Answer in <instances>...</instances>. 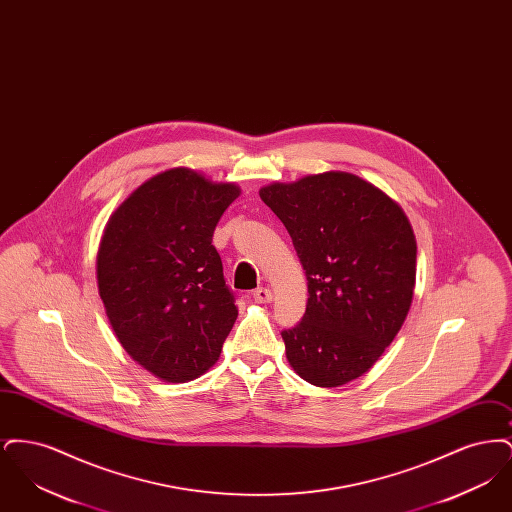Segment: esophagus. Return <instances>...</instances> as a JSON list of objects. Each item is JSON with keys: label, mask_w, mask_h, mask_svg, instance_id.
I'll return each mask as SVG.
<instances>
[{"label": "esophagus", "mask_w": 512, "mask_h": 512, "mask_svg": "<svg viewBox=\"0 0 512 512\" xmlns=\"http://www.w3.org/2000/svg\"><path fill=\"white\" fill-rule=\"evenodd\" d=\"M253 299H255L257 303H270V301H272V292H270L268 288H257V290L253 292Z\"/></svg>", "instance_id": "obj_1"}]
</instances>
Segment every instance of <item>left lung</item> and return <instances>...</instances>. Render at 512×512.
Wrapping results in <instances>:
<instances>
[{"mask_svg":"<svg viewBox=\"0 0 512 512\" xmlns=\"http://www.w3.org/2000/svg\"><path fill=\"white\" fill-rule=\"evenodd\" d=\"M259 195L290 232L307 276L305 315L282 332L290 365L318 388L363 376L413 303L416 240L407 215L351 172L274 182Z\"/></svg>","mask_w":512,"mask_h":512,"instance_id":"left-lung-1","label":"left lung"}]
</instances>
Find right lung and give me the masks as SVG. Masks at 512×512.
<instances>
[{
	"label": "right lung",
	"instance_id": "add662e5",
	"mask_svg": "<svg viewBox=\"0 0 512 512\" xmlns=\"http://www.w3.org/2000/svg\"><path fill=\"white\" fill-rule=\"evenodd\" d=\"M240 195L192 169H169L128 195L105 226L98 288L124 351L182 384L219 361L238 307L213 232Z\"/></svg>",
	"mask_w": 512,
	"mask_h": 512
}]
</instances>
